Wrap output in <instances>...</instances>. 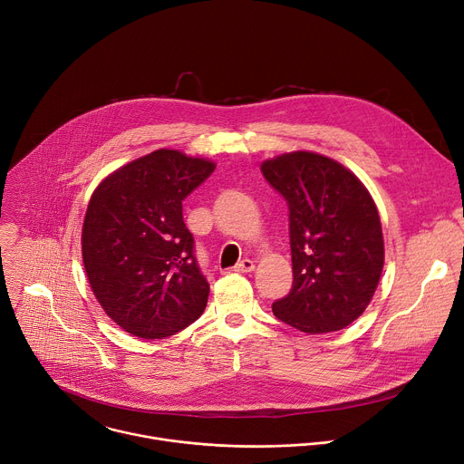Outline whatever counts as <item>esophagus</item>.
<instances>
[{"instance_id":"obj_1","label":"esophagus","mask_w":464,"mask_h":464,"mask_svg":"<svg viewBox=\"0 0 464 464\" xmlns=\"http://www.w3.org/2000/svg\"><path fill=\"white\" fill-rule=\"evenodd\" d=\"M254 269V262L252 260H241L239 264H236L234 271L236 273H250Z\"/></svg>"}]
</instances>
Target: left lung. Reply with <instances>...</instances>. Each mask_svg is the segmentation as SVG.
<instances>
[{"mask_svg":"<svg viewBox=\"0 0 464 464\" xmlns=\"http://www.w3.org/2000/svg\"><path fill=\"white\" fill-rule=\"evenodd\" d=\"M262 173L289 208L293 287L273 304V314L305 334L346 328L365 312L383 271V234L371 193L317 152L280 154L262 164Z\"/></svg>","mask_w":464,"mask_h":464,"instance_id":"8db88e82","label":"left lung"}]
</instances>
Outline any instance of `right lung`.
<instances>
[{"label":"right lung","mask_w":464,"mask_h":464,"mask_svg":"<svg viewBox=\"0 0 464 464\" xmlns=\"http://www.w3.org/2000/svg\"><path fill=\"white\" fill-rule=\"evenodd\" d=\"M214 169L210 160L159 149L95 188L82 225V262L101 307L125 332L162 339L202 315L210 285L182 200Z\"/></svg>","instance_id":"right-lung-1"}]
</instances>
